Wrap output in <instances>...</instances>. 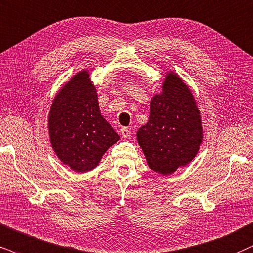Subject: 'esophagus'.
<instances>
[{
	"instance_id": "esophagus-1",
	"label": "esophagus",
	"mask_w": 253,
	"mask_h": 253,
	"mask_svg": "<svg viewBox=\"0 0 253 253\" xmlns=\"http://www.w3.org/2000/svg\"><path fill=\"white\" fill-rule=\"evenodd\" d=\"M120 135L124 137V139H126V137H129L130 136V129L127 128V127H123V128L120 129Z\"/></svg>"
}]
</instances>
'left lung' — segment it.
<instances>
[{
    "label": "left lung",
    "instance_id": "obj_1",
    "mask_svg": "<svg viewBox=\"0 0 253 253\" xmlns=\"http://www.w3.org/2000/svg\"><path fill=\"white\" fill-rule=\"evenodd\" d=\"M161 87L150 100L148 123L140 127L136 139L149 168L170 175L197 155L202 119L190 88L176 73H167Z\"/></svg>",
    "mask_w": 253,
    "mask_h": 253
}]
</instances>
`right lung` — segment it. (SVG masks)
Here are the masks:
<instances>
[{"label": "right lung", "mask_w": 253, "mask_h": 253, "mask_svg": "<svg viewBox=\"0 0 253 253\" xmlns=\"http://www.w3.org/2000/svg\"><path fill=\"white\" fill-rule=\"evenodd\" d=\"M47 128L56 155L77 172L94 169L120 139L101 116L97 89L86 70L73 76L53 98Z\"/></svg>", "instance_id": "1"}]
</instances>
